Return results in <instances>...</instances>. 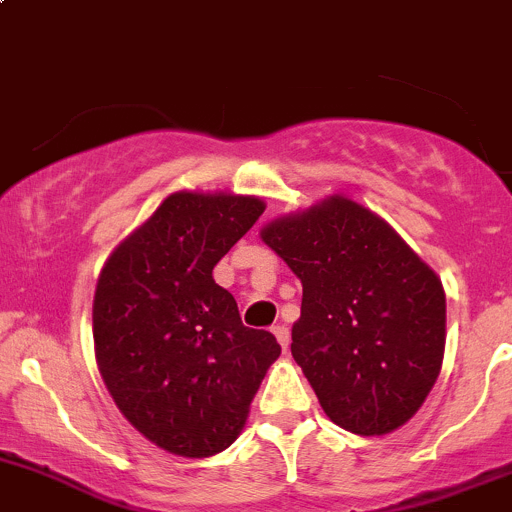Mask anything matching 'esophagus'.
Instances as JSON below:
<instances>
[{"instance_id": "esophagus-1", "label": "esophagus", "mask_w": 512, "mask_h": 512, "mask_svg": "<svg viewBox=\"0 0 512 512\" xmlns=\"http://www.w3.org/2000/svg\"><path fill=\"white\" fill-rule=\"evenodd\" d=\"M273 335L278 337V342H281L283 350H288V345H291V330H288L286 325H276V328H273Z\"/></svg>"}]
</instances>
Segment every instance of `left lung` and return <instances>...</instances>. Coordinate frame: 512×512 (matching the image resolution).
I'll return each instance as SVG.
<instances>
[{"label":"left lung","mask_w":512,"mask_h":512,"mask_svg":"<svg viewBox=\"0 0 512 512\" xmlns=\"http://www.w3.org/2000/svg\"><path fill=\"white\" fill-rule=\"evenodd\" d=\"M303 283L291 352L342 429L379 436L416 414L441 372L446 295L397 231L345 197L263 226Z\"/></svg>","instance_id":"8db88e82"}]
</instances>
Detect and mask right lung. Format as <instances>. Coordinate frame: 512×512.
<instances>
[{"label": "right lung", "mask_w": 512, "mask_h": 512, "mask_svg": "<svg viewBox=\"0 0 512 512\" xmlns=\"http://www.w3.org/2000/svg\"><path fill=\"white\" fill-rule=\"evenodd\" d=\"M263 209L258 197L170 194L98 278L93 340L105 387L145 439L177 456L231 446L281 355L268 330L241 323L212 276Z\"/></svg>", "instance_id": "right-lung-1"}]
</instances>
